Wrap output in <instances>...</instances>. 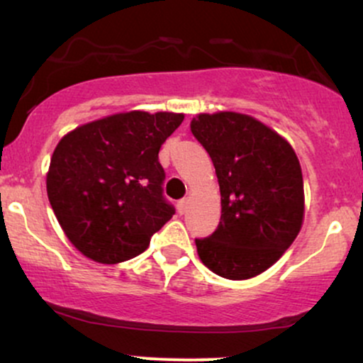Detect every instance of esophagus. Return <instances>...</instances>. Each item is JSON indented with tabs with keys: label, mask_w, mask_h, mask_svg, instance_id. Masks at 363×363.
Returning a JSON list of instances; mask_svg holds the SVG:
<instances>
[{
	"label": "esophagus",
	"mask_w": 363,
	"mask_h": 363,
	"mask_svg": "<svg viewBox=\"0 0 363 363\" xmlns=\"http://www.w3.org/2000/svg\"><path fill=\"white\" fill-rule=\"evenodd\" d=\"M187 205H189V201H187V199H181V201H177V211H179V213L184 215L186 210H187Z\"/></svg>",
	"instance_id": "esophagus-1"
}]
</instances>
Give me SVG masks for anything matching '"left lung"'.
Here are the masks:
<instances>
[{"mask_svg":"<svg viewBox=\"0 0 363 363\" xmlns=\"http://www.w3.org/2000/svg\"><path fill=\"white\" fill-rule=\"evenodd\" d=\"M191 131L211 157L222 196L216 230L196 239L199 259L227 280L257 277L301 232L298 158L277 131L239 112L199 114L191 121Z\"/></svg>","mask_w":363,"mask_h":363,"instance_id":"obj_1","label":"left lung"}]
</instances>
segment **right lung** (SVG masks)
<instances>
[{"label":"right lung","instance_id":"add662e5","mask_svg":"<svg viewBox=\"0 0 363 363\" xmlns=\"http://www.w3.org/2000/svg\"><path fill=\"white\" fill-rule=\"evenodd\" d=\"M182 121L176 112H119L62 136L45 186L57 222L83 256L102 264L131 259L172 218L158 152Z\"/></svg>","mask_w":363,"mask_h":363}]
</instances>
